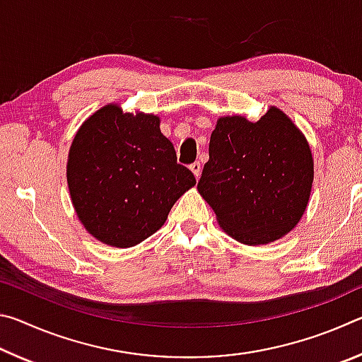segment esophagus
I'll return each mask as SVG.
<instances>
[{
    "label": "esophagus",
    "instance_id": "1",
    "mask_svg": "<svg viewBox=\"0 0 362 362\" xmlns=\"http://www.w3.org/2000/svg\"><path fill=\"white\" fill-rule=\"evenodd\" d=\"M201 163L199 161H194L193 164H189V169H192V173L194 174V177L196 179H199V175H201Z\"/></svg>",
    "mask_w": 362,
    "mask_h": 362
}]
</instances>
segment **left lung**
Returning a JSON list of instances; mask_svg holds the SVG:
<instances>
[{
    "label": "left lung",
    "instance_id": "8db88e82",
    "mask_svg": "<svg viewBox=\"0 0 362 362\" xmlns=\"http://www.w3.org/2000/svg\"><path fill=\"white\" fill-rule=\"evenodd\" d=\"M313 175L305 136L289 116L269 107L255 122L244 116L218 118L198 192L231 238L259 246L298 223Z\"/></svg>",
    "mask_w": 362,
    "mask_h": 362
}]
</instances>
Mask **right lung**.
Returning a JSON list of instances; mask_svg holds the SVG:
<instances>
[{"mask_svg": "<svg viewBox=\"0 0 362 362\" xmlns=\"http://www.w3.org/2000/svg\"><path fill=\"white\" fill-rule=\"evenodd\" d=\"M66 182L84 228L108 246L131 247L161 228L196 179L177 163L158 116L122 113L110 103L73 139Z\"/></svg>", "mask_w": 362, "mask_h": 362, "instance_id": "obj_1", "label": "right lung"}]
</instances>
